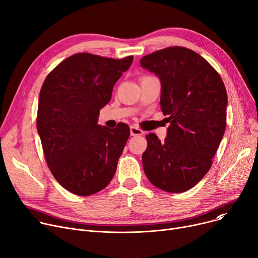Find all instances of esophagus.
Listing matches in <instances>:
<instances>
[{"mask_svg": "<svg viewBox=\"0 0 258 258\" xmlns=\"http://www.w3.org/2000/svg\"><path fill=\"white\" fill-rule=\"evenodd\" d=\"M144 132L137 127V126H131V136H142Z\"/></svg>", "mask_w": 258, "mask_h": 258, "instance_id": "obj_1", "label": "esophagus"}]
</instances>
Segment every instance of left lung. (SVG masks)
<instances>
[{
	"instance_id": "8db88e82",
	"label": "left lung",
	"mask_w": 258,
	"mask_h": 258,
	"mask_svg": "<svg viewBox=\"0 0 258 258\" xmlns=\"http://www.w3.org/2000/svg\"><path fill=\"white\" fill-rule=\"evenodd\" d=\"M140 63L159 76L161 110L170 122L164 141L155 134L146 136L144 172L162 190L184 192L208 172L224 136L225 85L214 68L188 48L158 50L143 56Z\"/></svg>"
}]
</instances>
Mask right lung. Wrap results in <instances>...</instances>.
<instances>
[{
	"label": "right lung",
	"mask_w": 258,
	"mask_h": 258,
	"mask_svg": "<svg viewBox=\"0 0 258 258\" xmlns=\"http://www.w3.org/2000/svg\"><path fill=\"white\" fill-rule=\"evenodd\" d=\"M134 56L114 59L76 53L47 75L39 92L36 127L47 165L70 192L88 197L105 188L130 137L125 123L97 124L116 81Z\"/></svg>",
	"instance_id": "right-lung-1"
}]
</instances>
